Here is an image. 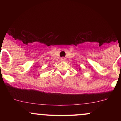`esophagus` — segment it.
<instances>
[{
  "label": "esophagus",
  "mask_w": 121,
  "mask_h": 121,
  "mask_svg": "<svg viewBox=\"0 0 121 121\" xmlns=\"http://www.w3.org/2000/svg\"><path fill=\"white\" fill-rule=\"evenodd\" d=\"M61 61H64L65 60V57H62L61 58V60H60Z\"/></svg>",
  "instance_id": "esophagus-1"
}]
</instances>
